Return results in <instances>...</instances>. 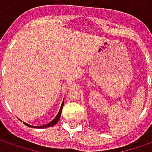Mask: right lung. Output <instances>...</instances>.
I'll return each instance as SVG.
<instances>
[{
	"mask_svg": "<svg viewBox=\"0 0 152 152\" xmlns=\"http://www.w3.org/2000/svg\"><path fill=\"white\" fill-rule=\"evenodd\" d=\"M63 105H64V100H63V102L61 103V108H60V110H59L58 114L55 116V118H54L52 121H50L49 123H47V124H46V125H43V126H32V125H29V124L24 123V122H23V123H24L26 126L30 127V128H35V129H46V128H49V127H53V126H54L56 123H58V121H59V120H60V118H61V110H62Z\"/></svg>",
	"mask_w": 152,
	"mask_h": 152,
	"instance_id": "1",
	"label": "right lung"
}]
</instances>
